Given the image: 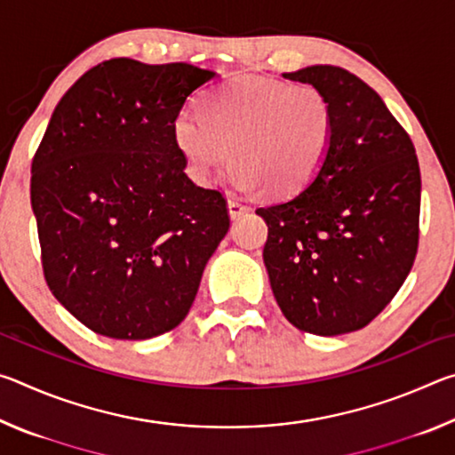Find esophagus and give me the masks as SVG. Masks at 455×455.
Wrapping results in <instances>:
<instances>
[{
    "label": "esophagus",
    "mask_w": 455,
    "mask_h": 455,
    "mask_svg": "<svg viewBox=\"0 0 455 455\" xmlns=\"http://www.w3.org/2000/svg\"><path fill=\"white\" fill-rule=\"evenodd\" d=\"M246 212H249V206H244L243 203H238V200H228V214H230V219L236 220V219H241L243 214H246Z\"/></svg>",
    "instance_id": "esophagus-1"
}]
</instances>
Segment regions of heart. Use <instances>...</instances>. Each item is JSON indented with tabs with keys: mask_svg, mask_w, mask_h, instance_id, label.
Wrapping results in <instances>:
<instances>
[{
	"mask_svg": "<svg viewBox=\"0 0 455 455\" xmlns=\"http://www.w3.org/2000/svg\"><path fill=\"white\" fill-rule=\"evenodd\" d=\"M203 108L204 116L184 110L172 122V142L198 187L233 154L235 190L292 196L317 179L333 144V102L313 84L238 76L212 90Z\"/></svg>",
	"mask_w": 455,
	"mask_h": 455,
	"instance_id": "obj_1",
	"label": "heart"
}]
</instances>
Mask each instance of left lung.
<instances>
[{
    "label": "left lung",
    "instance_id": "1",
    "mask_svg": "<svg viewBox=\"0 0 455 455\" xmlns=\"http://www.w3.org/2000/svg\"><path fill=\"white\" fill-rule=\"evenodd\" d=\"M335 108L331 152L309 187L265 209L263 260L291 325L333 337L365 327L410 275L419 238L415 148L383 100L337 66L283 74Z\"/></svg>",
    "mask_w": 455,
    "mask_h": 455
}]
</instances>
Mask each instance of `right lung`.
Returning <instances> with one entry per match:
<instances>
[{
	"label": "right lung",
	"instance_id": "obj_1",
	"mask_svg": "<svg viewBox=\"0 0 455 455\" xmlns=\"http://www.w3.org/2000/svg\"><path fill=\"white\" fill-rule=\"evenodd\" d=\"M219 74L114 58L53 110L32 163V211L53 297L98 335L180 325L228 233L227 200L184 174L172 122Z\"/></svg>",
	"mask_w": 455,
	"mask_h": 455
}]
</instances>
